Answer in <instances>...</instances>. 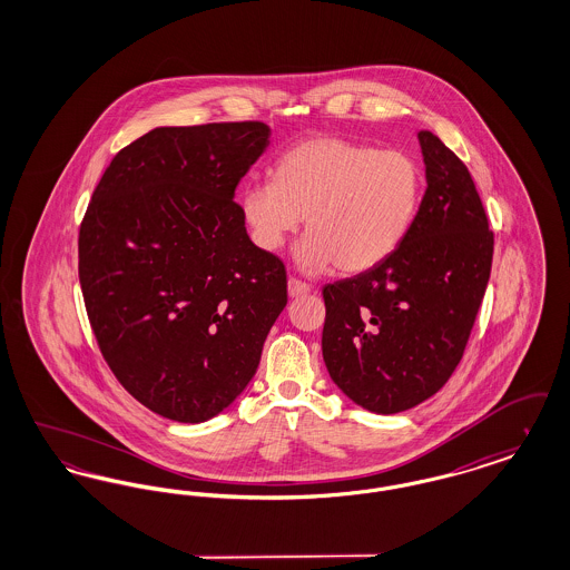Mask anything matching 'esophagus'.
I'll return each instance as SVG.
<instances>
[{"instance_id": "34e87169", "label": "esophagus", "mask_w": 570, "mask_h": 570, "mask_svg": "<svg viewBox=\"0 0 570 570\" xmlns=\"http://www.w3.org/2000/svg\"><path fill=\"white\" fill-rule=\"evenodd\" d=\"M307 293H309V286H307V284L298 282L295 277H288V295H291V297H303V295H307Z\"/></svg>"}]
</instances>
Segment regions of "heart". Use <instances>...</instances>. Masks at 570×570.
I'll use <instances>...</instances> for the list:
<instances>
[{
  "label": "heart",
  "instance_id": "1",
  "mask_svg": "<svg viewBox=\"0 0 570 570\" xmlns=\"http://www.w3.org/2000/svg\"><path fill=\"white\" fill-rule=\"evenodd\" d=\"M423 168L406 151L337 136L309 138L275 166V181L242 191L258 247L275 252L305 217L295 263L307 275L379 267L406 239L423 198Z\"/></svg>",
  "mask_w": 570,
  "mask_h": 570
}]
</instances>
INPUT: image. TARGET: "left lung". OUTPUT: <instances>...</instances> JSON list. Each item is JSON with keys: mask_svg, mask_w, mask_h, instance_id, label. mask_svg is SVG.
Instances as JSON below:
<instances>
[{"mask_svg": "<svg viewBox=\"0 0 570 570\" xmlns=\"http://www.w3.org/2000/svg\"><path fill=\"white\" fill-rule=\"evenodd\" d=\"M428 190L402 245L379 267L323 288V358L356 406L395 414L438 393L488 288L493 233L465 164L423 130Z\"/></svg>", "mask_w": 570, "mask_h": 570, "instance_id": "1", "label": "left lung"}]
</instances>
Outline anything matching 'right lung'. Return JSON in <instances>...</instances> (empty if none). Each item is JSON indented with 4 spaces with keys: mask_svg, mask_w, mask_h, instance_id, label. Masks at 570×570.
<instances>
[{
    "mask_svg": "<svg viewBox=\"0 0 570 570\" xmlns=\"http://www.w3.org/2000/svg\"><path fill=\"white\" fill-rule=\"evenodd\" d=\"M269 136L258 121L154 128L112 158L82 217L100 351L164 419L205 423L233 406L286 307L284 265L252 244L233 200Z\"/></svg>",
    "mask_w": 570,
    "mask_h": 570,
    "instance_id": "obj_1",
    "label": "right lung"
}]
</instances>
